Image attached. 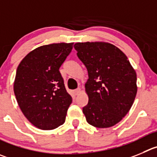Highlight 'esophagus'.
Returning <instances> with one entry per match:
<instances>
[{"label": "esophagus", "instance_id": "34e87169", "mask_svg": "<svg viewBox=\"0 0 157 157\" xmlns=\"http://www.w3.org/2000/svg\"><path fill=\"white\" fill-rule=\"evenodd\" d=\"M74 92L75 94V95H78L80 93V88H77L76 90H74Z\"/></svg>", "mask_w": 157, "mask_h": 157}]
</instances>
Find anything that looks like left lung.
Masks as SVG:
<instances>
[{
	"instance_id": "8db88e82",
	"label": "left lung",
	"mask_w": 157,
	"mask_h": 157,
	"mask_svg": "<svg viewBox=\"0 0 157 157\" xmlns=\"http://www.w3.org/2000/svg\"><path fill=\"white\" fill-rule=\"evenodd\" d=\"M74 48L88 73L85 90L89 100L83 108L86 120L97 128L116 125L136 98V71L125 54L112 44L77 42Z\"/></svg>"
}]
</instances>
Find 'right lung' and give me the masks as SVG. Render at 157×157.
I'll use <instances>...</instances> for the list:
<instances>
[{"label":"right lung","mask_w":157,"mask_h":157,"mask_svg":"<svg viewBox=\"0 0 157 157\" xmlns=\"http://www.w3.org/2000/svg\"><path fill=\"white\" fill-rule=\"evenodd\" d=\"M74 43H53L31 51L18 65L14 82L17 104L25 118L42 130L65 122L72 98L59 72Z\"/></svg>","instance_id":"obj_1"}]
</instances>
